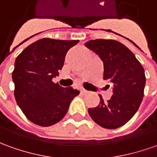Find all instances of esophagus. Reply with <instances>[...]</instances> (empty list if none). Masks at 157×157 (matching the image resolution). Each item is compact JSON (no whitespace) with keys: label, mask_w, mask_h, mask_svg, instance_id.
I'll return each mask as SVG.
<instances>
[{"label":"esophagus","mask_w":157,"mask_h":157,"mask_svg":"<svg viewBox=\"0 0 157 157\" xmlns=\"http://www.w3.org/2000/svg\"><path fill=\"white\" fill-rule=\"evenodd\" d=\"M80 91H81V93H83V94H86V93L88 92V91H87L86 90L84 89V88H81Z\"/></svg>","instance_id":"obj_1"}]
</instances>
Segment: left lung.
Returning a JSON list of instances; mask_svg holds the SVG:
<instances>
[{"mask_svg": "<svg viewBox=\"0 0 157 157\" xmlns=\"http://www.w3.org/2000/svg\"><path fill=\"white\" fill-rule=\"evenodd\" d=\"M85 46L102 60L103 78L111 83L113 90L106 102L99 95L100 103L88 109L90 116L104 128L121 127L132 118L142 102L145 86L144 67L128 48L115 40H90Z\"/></svg>", "mask_w": 157, "mask_h": 157, "instance_id": "1", "label": "left lung"}]
</instances>
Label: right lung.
Masks as SVG:
<instances>
[{
  "instance_id": "obj_1",
  "label": "right lung",
  "mask_w": 157,
  "mask_h": 157,
  "mask_svg": "<svg viewBox=\"0 0 157 157\" xmlns=\"http://www.w3.org/2000/svg\"><path fill=\"white\" fill-rule=\"evenodd\" d=\"M78 40L43 38L31 44L16 58L13 81L20 109L31 122L49 126L66 115L79 90L61 87L52 79L58 76L67 51Z\"/></svg>"
}]
</instances>
